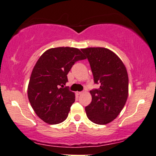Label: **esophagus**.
Masks as SVG:
<instances>
[{
    "label": "esophagus",
    "instance_id": "1",
    "mask_svg": "<svg viewBox=\"0 0 156 156\" xmlns=\"http://www.w3.org/2000/svg\"><path fill=\"white\" fill-rule=\"evenodd\" d=\"M83 91H77L76 94H78V95H80V94H81L83 93Z\"/></svg>",
    "mask_w": 156,
    "mask_h": 156
}]
</instances>
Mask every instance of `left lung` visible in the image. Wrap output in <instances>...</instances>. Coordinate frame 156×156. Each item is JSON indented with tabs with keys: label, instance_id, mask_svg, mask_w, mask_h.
<instances>
[{
	"label": "left lung",
	"instance_id": "1",
	"mask_svg": "<svg viewBox=\"0 0 156 156\" xmlns=\"http://www.w3.org/2000/svg\"><path fill=\"white\" fill-rule=\"evenodd\" d=\"M89 61L94 83L90 91L92 100L86 107L88 119L97 124L110 123L119 115L128 97L129 78L125 65L112 51L105 48L81 49Z\"/></svg>",
	"mask_w": 156,
	"mask_h": 156
}]
</instances>
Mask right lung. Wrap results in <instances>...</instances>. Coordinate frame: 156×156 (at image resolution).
<instances>
[{
    "instance_id": "add662e5",
    "label": "right lung",
    "mask_w": 156,
    "mask_h": 156,
    "mask_svg": "<svg viewBox=\"0 0 156 156\" xmlns=\"http://www.w3.org/2000/svg\"><path fill=\"white\" fill-rule=\"evenodd\" d=\"M86 57L79 49L57 47L45 51L35 64L27 88L32 108L49 124L62 123L75 102V94L65 86L73 65Z\"/></svg>"
}]
</instances>
